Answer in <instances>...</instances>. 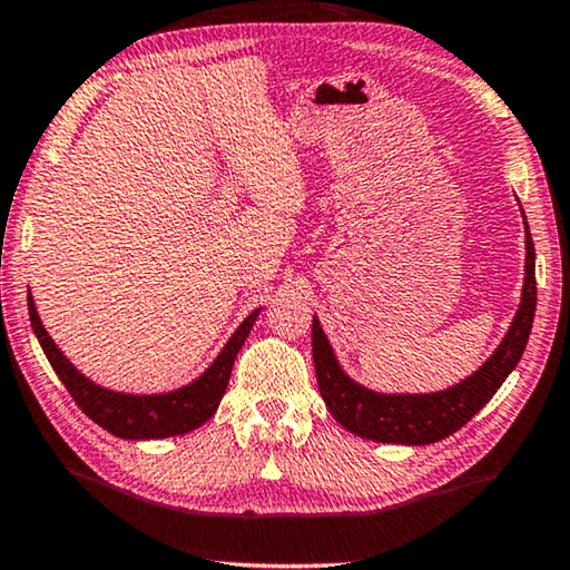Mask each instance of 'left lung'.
I'll use <instances>...</instances> for the list:
<instances>
[{"mask_svg":"<svg viewBox=\"0 0 570 570\" xmlns=\"http://www.w3.org/2000/svg\"><path fill=\"white\" fill-rule=\"evenodd\" d=\"M527 226V220H524ZM534 308H538V283H534V244L527 228V259H524V291L514 321H511L504 342L491 354L481 370L465 377L463 383L440 393L422 395H385L354 383L344 375L336 362L318 318L313 316V362H316L318 391L326 409L352 434L373 442L393 444H432L440 442L460 426H465L485 403L493 399L501 383L507 381L530 340Z\"/></svg>","mask_w":570,"mask_h":570,"instance_id":"8db88e82","label":"left lung"}]
</instances>
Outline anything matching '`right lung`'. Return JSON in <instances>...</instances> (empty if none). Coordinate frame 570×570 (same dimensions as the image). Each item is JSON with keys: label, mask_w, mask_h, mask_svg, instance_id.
<instances>
[{"label": "right lung", "mask_w": 570, "mask_h": 570, "mask_svg": "<svg viewBox=\"0 0 570 570\" xmlns=\"http://www.w3.org/2000/svg\"><path fill=\"white\" fill-rule=\"evenodd\" d=\"M28 311L32 332H36L48 362H51L56 375L61 377L66 391L71 393V399L77 401V406L85 411L95 424H100L115 436H122V440H161V436L187 434L208 422V419L216 414L220 399H224L236 354L242 350V344L252 332L254 321L259 316L257 308L244 318V324L238 326L234 336L226 342L216 362H213L195 383L171 393L128 395L107 391V387L95 385L89 377L77 373V367L63 357V352L53 344L43 324H40L32 295H28Z\"/></svg>", "instance_id": "right-lung-1"}]
</instances>
